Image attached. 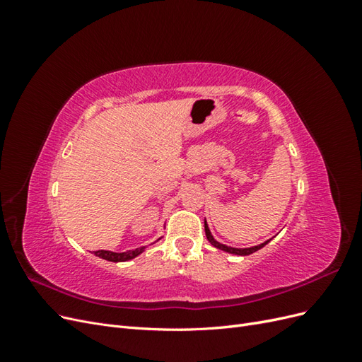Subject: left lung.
<instances>
[{"instance_id":"1","label":"left lung","mask_w":362,"mask_h":362,"mask_svg":"<svg viewBox=\"0 0 362 362\" xmlns=\"http://www.w3.org/2000/svg\"><path fill=\"white\" fill-rule=\"evenodd\" d=\"M204 228H205L206 240H208V242H210L214 247L221 249V250H223V252H228V254L238 255V257H246V255L254 254V252L259 250L261 247H264V246L270 242V240H273V237H272V238L266 240L264 243H259V245H257V246H250V247H233V246H226V245H223V243H218V242H217V240L213 237V234H211V231H210V228H208V223H206L205 218H204Z\"/></svg>"}]
</instances>
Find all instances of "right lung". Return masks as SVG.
<instances>
[{
  "label": "right lung",
  "mask_w": 362,
  "mask_h": 362,
  "mask_svg": "<svg viewBox=\"0 0 362 362\" xmlns=\"http://www.w3.org/2000/svg\"><path fill=\"white\" fill-rule=\"evenodd\" d=\"M161 238V237H160ZM158 238V240H160ZM157 240V242H158ZM156 243V242H154ZM152 243V245H154ZM148 249V246H141V247H137L134 250H128V252H113V250H96L95 255L100 257L105 261H112V262H124V261H129L133 259L136 257H139L141 252H145Z\"/></svg>",
  "instance_id": "obj_1"
}]
</instances>
